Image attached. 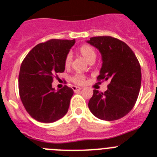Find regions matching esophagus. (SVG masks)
<instances>
[{"label":"esophagus","instance_id":"esophagus-1","mask_svg":"<svg viewBox=\"0 0 157 157\" xmlns=\"http://www.w3.org/2000/svg\"><path fill=\"white\" fill-rule=\"evenodd\" d=\"M82 88L81 87H77V86H72V90H73V91L74 92H77L79 91V90H81Z\"/></svg>","mask_w":157,"mask_h":157}]
</instances>
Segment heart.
Listing matches in <instances>:
<instances>
[{"mask_svg":"<svg viewBox=\"0 0 157 157\" xmlns=\"http://www.w3.org/2000/svg\"><path fill=\"white\" fill-rule=\"evenodd\" d=\"M79 52L80 54L84 58L88 61V62H92V61L95 60L96 59V52L95 50L94 49L93 47L90 45H83L81 46L80 49H79ZM72 61V53H68V54L66 56L65 60H64V64H65L66 67H69L71 65ZM72 81L75 82L76 84H83L85 82V76L82 74H76L75 76H72Z\"/></svg>","mask_w":157,"mask_h":157,"instance_id":"obj_1","label":"heart"}]
</instances>
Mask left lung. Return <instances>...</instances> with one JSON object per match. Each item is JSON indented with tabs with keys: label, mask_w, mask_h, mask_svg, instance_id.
<instances>
[{
	"label": "left lung",
	"mask_w": 157,
	"mask_h": 157,
	"mask_svg": "<svg viewBox=\"0 0 157 157\" xmlns=\"http://www.w3.org/2000/svg\"><path fill=\"white\" fill-rule=\"evenodd\" d=\"M101 55L102 65L98 80H109L108 90H94L89 101L92 114L98 118L114 121L127 115L136 104L141 86V68L132 50L110 36L93 37L87 41Z\"/></svg>",
	"instance_id": "left-lung-1"
}]
</instances>
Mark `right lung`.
<instances>
[{
    "label": "right lung",
    "mask_w": 157,
    "mask_h": 157,
    "mask_svg": "<svg viewBox=\"0 0 157 157\" xmlns=\"http://www.w3.org/2000/svg\"><path fill=\"white\" fill-rule=\"evenodd\" d=\"M75 39H52L36 45L24 59L18 77L19 94L25 110L41 123H53L67 114L73 90H56L53 77L65 70L64 60Z\"/></svg>",
    "instance_id": "1"
}]
</instances>
